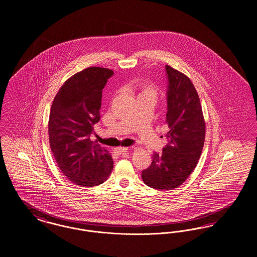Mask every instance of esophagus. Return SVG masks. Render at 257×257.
Returning a JSON list of instances; mask_svg holds the SVG:
<instances>
[{"label":"esophagus","mask_w":257,"mask_h":257,"mask_svg":"<svg viewBox=\"0 0 257 257\" xmlns=\"http://www.w3.org/2000/svg\"><path fill=\"white\" fill-rule=\"evenodd\" d=\"M113 151L117 154H121L123 152H127L128 151V147H116L113 149Z\"/></svg>","instance_id":"obj_1"}]
</instances>
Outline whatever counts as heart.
Masks as SVG:
<instances>
[{
  "label": "heart",
  "instance_id": "obj_1",
  "mask_svg": "<svg viewBox=\"0 0 257 257\" xmlns=\"http://www.w3.org/2000/svg\"><path fill=\"white\" fill-rule=\"evenodd\" d=\"M138 98H145L155 104L160 95V88L151 83H138L135 86Z\"/></svg>",
  "mask_w": 257,
  "mask_h": 257
}]
</instances>
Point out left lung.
Masks as SVG:
<instances>
[{
    "label": "left lung",
    "instance_id": "8db88e82",
    "mask_svg": "<svg viewBox=\"0 0 257 257\" xmlns=\"http://www.w3.org/2000/svg\"><path fill=\"white\" fill-rule=\"evenodd\" d=\"M166 70L169 144L161 154L152 155L151 165L142 172L146 185L161 191L179 187L196 169L206 129L200 100L190 78L170 65H166Z\"/></svg>",
    "mask_w": 257,
    "mask_h": 257
}]
</instances>
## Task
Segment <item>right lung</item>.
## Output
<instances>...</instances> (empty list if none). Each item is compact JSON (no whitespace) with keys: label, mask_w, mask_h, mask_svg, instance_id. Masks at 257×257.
Returning <instances> with one entry per match:
<instances>
[{"label":"right lung","mask_w":257,"mask_h":257,"mask_svg":"<svg viewBox=\"0 0 257 257\" xmlns=\"http://www.w3.org/2000/svg\"><path fill=\"white\" fill-rule=\"evenodd\" d=\"M112 74L108 68L87 67L67 79L52 103L50 148L63 175L76 185L98 186L113 168L110 152L89 138L100 119L102 89Z\"/></svg>","instance_id":"right-lung-1"}]
</instances>
